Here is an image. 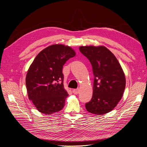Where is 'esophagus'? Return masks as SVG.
Segmentation results:
<instances>
[{
  "label": "esophagus",
  "instance_id": "esophagus-1",
  "mask_svg": "<svg viewBox=\"0 0 147 147\" xmlns=\"http://www.w3.org/2000/svg\"><path fill=\"white\" fill-rule=\"evenodd\" d=\"M73 92L74 94H78L79 92V89H75L73 90Z\"/></svg>",
  "mask_w": 147,
  "mask_h": 147
}]
</instances>
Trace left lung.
Segmentation results:
<instances>
[{
    "label": "left lung",
    "instance_id": "8db88e82",
    "mask_svg": "<svg viewBox=\"0 0 147 147\" xmlns=\"http://www.w3.org/2000/svg\"><path fill=\"white\" fill-rule=\"evenodd\" d=\"M79 50L87 57L94 75L93 95L85 104L86 110L102 115L117 106L126 86L125 75L114 54L104 46H80Z\"/></svg>",
    "mask_w": 147,
    "mask_h": 147
}]
</instances>
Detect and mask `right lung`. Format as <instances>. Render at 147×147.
<instances>
[{"label":"right lung","instance_id":"right-lung-1","mask_svg":"<svg viewBox=\"0 0 147 147\" xmlns=\"http://www.w3.org/2000/svg\"><path fill=\"white\" fill-rule=\"evenodd\" d=\"M75 55L68 46L52 45L38 53L30 65L26 78L27 94L39 112L51 114L64 108L68 94L64 88L63 68Z\"/></svg>","mask_w":147,"mask_h":147}]
</instances>
